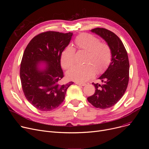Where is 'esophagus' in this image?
Wrapping results in <instances>:
<instances>
[{"label":"esophagus","instance_id":"obj_1","mask_svg":"<svg viewBox=\"0 0 149 149\" xmlns=\"http://www.w3.org/2000/svg\"><path fill=\"white\" fill-rule=\"evenodd\" d=\"M75 84H78V85H80V86H84L86 85V83H79V82H75Z\"/></svg>","mask_w":149,"mask_h":149}]
</instances>
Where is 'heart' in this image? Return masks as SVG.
Listing matches in <instances>:
<instances>
[{"instance_id":"b5f03b06","label":"heart","mask_w":149,"mask_h":149,"mask_svg":"<svg viewBox=\"0 0 149 149\" xmlns=\"http://www.w3.org/2000/svg\"><path fill=\"white\" fill-rule=\"evenodd\" d=\"M90 34L83 33L75 39L77 48L86 52L84 65H75L67 72V77L70 80L85 82L97 74L103 72L111 61L112 51L110 46L106 43ZM75 49L68 46L62 51L60 57L61 66L65 69L71 67L75 63Z\"/></svg>"}]
</instances>
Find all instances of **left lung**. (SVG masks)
<instances>
[{"instance_id":"8db88e82","label":"left lung","mask_w":149,"mask_h":149,"mask_svg":"<svg viewBox=\"0 0 149 149\" xmlns=\"http://www.w3.org/2000/svg\"><path fill=\"white\" fill-rule=\"evenodd\" d=\"M91 32L103 38L112 51L111 63L99 77L102 84L92 83L95 91L87 98L94 107L104 109L114 106L126 92L129 80V61L126 48L115 33L103 28L91 29Z\"/></svg>"}]
</instances>
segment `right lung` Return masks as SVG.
Returning <instances> with one entry per match:
<instances>
[{"label": "right lung", "instance_id": "add662e5", "mask_svg": "<svg viewBox=\"0 0 149 149\" xmlns=\"http://www.w3.org/2000/svg\"><path fill=\"white\" fill-rule=\"evenodd\" d=\"M72 35L56 31L40 33L29 42L23 53L20 69L22 90L27 100L38 110L50 111L58 107L74 83L60 84L64 77L61 54ZM41 62L45 63L43 68H40Z\"/></svg>", "mask_w": 149, "mask_h": 149}]
</instances>
